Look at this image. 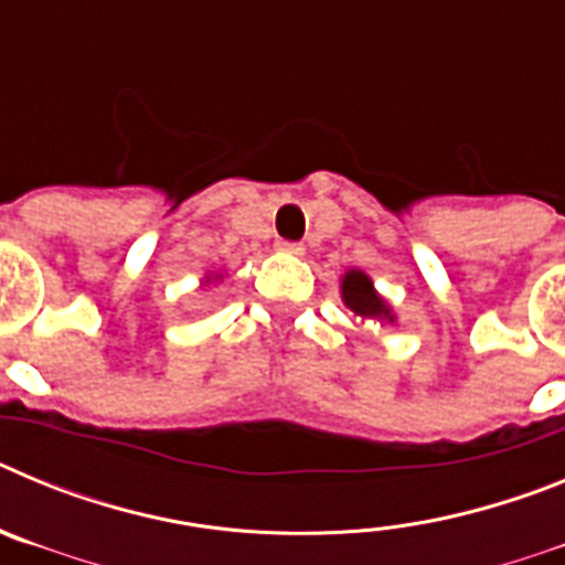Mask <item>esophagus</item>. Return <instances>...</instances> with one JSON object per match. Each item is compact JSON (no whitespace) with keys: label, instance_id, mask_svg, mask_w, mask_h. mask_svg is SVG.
Here are the masks:
<instances>
[{"label":"esophagus","instance_id":"obj_1","mask_svg":"<svg viewBox=\"0 0 565 565\" xmlns=\"http://www.w3.org/2000/svg\"><path fill=\"white\" fill-rule=\"evenodd\" d=\"M277 248L279 252L294 254V257H299V254L306 252V248H302V243H291V239H277Z\"/></svg>","mask_w":565,"mask_h":565}]
</instances>
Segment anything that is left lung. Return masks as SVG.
Returning a JSON list of instances; mask_svg holds the SVG:
<instances>
[{
    "label": "left lung",
    "instance_id": "left-lung-1",
    "mask_svg": "<svg viewBox=\"0 0 565 565\" xmlns=\"http://www.w3.org/2000/svg\"><path fill=\"white\" fill-rule=\"evenodd\" d=\"M342 302L362 319H387V322L396 319L393 317L391 306H387V302L376 294V288H373V279L364 271H356V268L344 271Z\"/></svg>",
    "mask_w": 565,
    "mask_h": 565
}]
</instances>
